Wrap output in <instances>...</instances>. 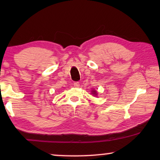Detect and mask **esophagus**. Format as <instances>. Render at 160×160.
I'll use <instances>...</instances> for the list:
<instances>
[{"label": "esophagus", "instance_id": "34e87169", "mask_svg": "<svg viewBox=\"0 0 160 160\" xmlns=\"http://www.w3.org/2000/svg\"><path fill=\"white\" fill-rule=\"evenodd\" d=\"M73 86L75 87H79V86H80L79 82H74V83H73Z\"/></svg>", "mask_w": 160, "mask_h": 160}]
</instances>
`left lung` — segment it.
Here are the masks:
<instances>
[{
  "mask_svg": "<svg viewBox=\"0 0 160 160\" xmlns=\"http://www.w3.org/2000/svg\"><path fill=\"white\" fill-rule=\"evenodd\" d=\"M92 94L95 95H97V92H96V91H92Z\"/></svg>",
  "mask_w": 160,
  "mask_h": 160,
  "instance_id": "1",
  "label": "left lung"
}]
</instances>
